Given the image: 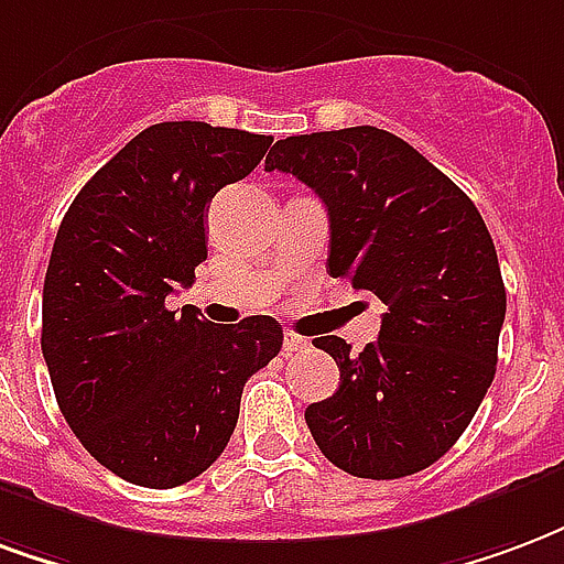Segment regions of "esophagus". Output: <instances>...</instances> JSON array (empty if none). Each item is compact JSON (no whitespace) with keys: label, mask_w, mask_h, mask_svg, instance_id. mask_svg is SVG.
<instances>
[{"label":"esophagus","mask_w":564,"mask_h":564,"mask_svg":"<svg viewBox=\"0 0 564 564\" xmlns=\"http://www.w3.org/2000/svg\"><path fill=\"white\" fill-rule=\"evenodd\" d=\"M307 346H311L307 337L295 335V332H286V335H283V352H290V356H293V352H302Z\"/></svg>","instance_id":"obj_1"}]
</instances>
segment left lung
I'll return each mask as SVG.
<instances>
[{
    "label": "left lung",
    "mask_w": 564,
    "mask_h": 564,
    "mask_svg": "<svg viewBox=\"0 0 564 564\" xmlns=\"http://www.w3.org/2000/svg\"><path fill=\"white\" fill-rule=\"evenodd\" d=\"M265 170L293 173L328 208V271L373 293L388 314L352 356L316 337L340 367L332 398L304 421L319 452L358 478H403L460 440L496 373L505 283L478 208L452 178L370 124L278 140Z\"/></svg>",
    "instance_id": "8db88e82"
}]
</instances>
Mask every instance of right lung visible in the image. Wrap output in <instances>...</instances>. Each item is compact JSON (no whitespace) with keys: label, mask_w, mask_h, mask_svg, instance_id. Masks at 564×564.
Returning <instances> with one entry per match:
<instances>
[{"label":"right lung","mask_w":564,"mask_h":564,"mask_svg":"<svg viewBox=\"0 0 564 564\" xmlns=\"http://www.w3.org/2000/svg\"><path fill=\"white\" fill-rule=\"evenodd\" d=\"M271 137L206 122L145 128L83 185L53 241L41 349L62 415L110 473L166 490L218 460L241 388L281 352L271 316L236 325L166 307L206 260L208 203Z\"/></svg>","instance_id":"1"}]
</instances>
